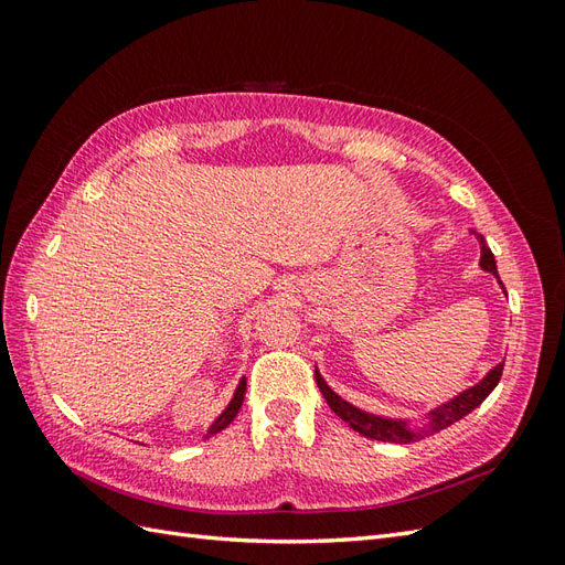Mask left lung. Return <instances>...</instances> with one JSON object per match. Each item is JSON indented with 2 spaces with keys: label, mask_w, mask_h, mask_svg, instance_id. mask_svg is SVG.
<instances>
[{
  "label": "left lung",
  "mask_w": 565,
  "mask_h": 565,
  "mask_svg": "<svg viewBox=\"0 0 565 565\" xmlns=\"http://www.w3.org/2000/svg\"><path fill=\"white\" fill-rule=\"evenodd\" d=\"M473 235L478 237V243H481V267L486 271L498 276L493 252H490V247L486 245V239H483L481 233H473ZM498 281H500V276H498ZM500 286H502V281H500ZM502 289H505V286H502ZM502 366H505V362L498 364L495 369H490V374L481 383H476V386H471L468 391L456 395L454 401L439 405L437 411H431L427 425L423 429H411V427L403 423V419H388V417H379V415H371V413L359 411V407L342 401L340 395L334 393L326 381H322V376L318 374V371H316V381H318V388L322 393V398H326L328 405L332 407V413L338 415V417H342L347 425H350L354 431H359V435H364L369 439H379V441H391V444H413L417 439L427 437L429 431L447 429L449 425L459 423L461 417H466L468 413L476 411V407L488 398L490 391L498 386V381L502 376Z\"/></svg>",
  "instance_id": "8db88e82"
}]
</instances>
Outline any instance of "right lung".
<instances>
[{
    "label": "right lung",
    "mask_w": 565,
    "mask_h": 565,
    "mask_svg": "<svg viewBox=\"0 0 565 565\" xmlns=\"http://www.w3.org/2000/svg\"><path fill=\"white\" fill-rule=\"evenodd\" d=\"M245 391H247V381H245V379H239V383H237V391H235V395H233L231 405H227L225 411H223L218 417H215V423L211 425V429H209V435H206V437L218 435L221 429H225L227 425L233 423L235 415H237V411H239V407H243V401H245Z\"/></svg>",
    "instance_id": "obj_1"
}]
</instances>
